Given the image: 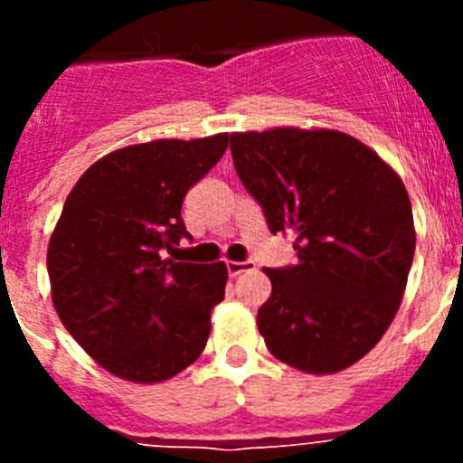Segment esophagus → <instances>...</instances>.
Returning <instances> with one entry per match:
<instances>
[{
	"label": "esophagus",
	"instance_id": "obj_1",
	"mask_svg": "<svg viewBox=\"0 0 463 463\" xmlns=\"http://www.w3.org/2000/svg\"><path fill=\"white\" fill-rule=\"evenodd\" d=\"M252 269H255V264H252V261H227V271L232 278L241 276V273H245V271H252Z\"/></svg>",
	"mask_w": 463,
	"mask_h": 463
}]
</instances>
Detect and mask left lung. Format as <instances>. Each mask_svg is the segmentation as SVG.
<instances>
[{
  "mask_svg": "<svg viewBox=\"0 0 463 463\" xmlns=\"http://www.w3.org/2000/svg\"><path fill=\"white\" fill-rule=\"evenodd\" d=\"M245 190L271 234H292L298 261L264 269L257 313L269 353L313 375L371 353L394 320L415 255L406 185L375 150L336 129L273 127L232 134Z\"/></svg>",
  "mask_w": 463,
  "mask_h": 463,
  "instance_id": "left-lung-1",
  "label": "left lung"
}]
</instances>
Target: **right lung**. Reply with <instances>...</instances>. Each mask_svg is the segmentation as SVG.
Wrapping results in <instances>:
<instances>
[{"instance_id":"right-lung-1","label":"right lung","mask_w":463,"mask_h":463,"mask_svg":"<svg viewBox=\"0 0 463 463\" xmlns=\"http://www.w3.org/2000/svg\"><path fill=\"white\" fill-rule=\"evenodd\" d=\"M229 134L157 138L97 159L69 192L48 243L51 297L64 329L101 369L165 383L206 347L227 267L165 260L183 236V199Z\"/></svg>"}]
</instances>
